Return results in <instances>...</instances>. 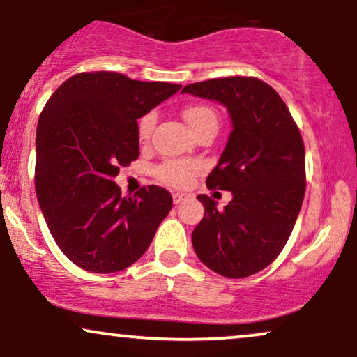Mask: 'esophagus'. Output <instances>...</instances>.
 Returning a JSON list of instances; mask_svg holds the SVG:
<instances>
[{"label":"esophagus","instance_id":"34e87169","mask_svg":"<svg viewBox=\"0 0 357 357\" xmlns=\"http://www.w3.org/2000/svg\"><path fill=\"white\" fill-rule=\"evenodd\" d=\"M186 198H188V195H184V192H174V195H173L174 204H179L181 202H184Z\"/></svg>","mask_w":357,"mask_h":357}]
</instances>
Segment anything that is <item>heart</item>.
Segmentation results:
<instances>
[{
	"instance_id": "obj_1",
	"label": "heart",
	"mask_w": 357,
	"mask_h": 357,
	"mask_svg": "<svg viewBox=\"0 0 357 357\" xmlns=\"http://www.w3.org/2000/svg\"><path fill=\"white\" fill-rule=\"evenodd\" d=\"M183 117L186 121V124L190 126V129L195 134H198L203 129H216L218 127V116L213 110L210 105L204 104H192L184 107ZM155 124V116L153 112L146 114L139 119L137 124V136L141 139V142L149 141L151 134H153ZM196 173H198V165L191 161H171L162 162L161 166L155 169V176L161 183L167 184V186L174 188H186L190 186L195 179Z\"/></svg>"
}]
</instances>
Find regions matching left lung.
<instances>
[{
    "mask_svg": "<svg viewBox=\"0 0 357 357\" xmlns=\"http://www.w3.org/2000/svg\"><path fill=\"white\" fill-rule=\"evenodd\" d=\"M183 93L223 104L233 130L210 190L231 191L223 210L198 195L204 216L192 231L196 255L213 272L243 278L268 267L284 250L305 195V149L280 96L255 77L196 82Z\"/></svg>",
    "mask_w": 357,
    "mask_h": 357,
    "instance_id": "obj_1",
    "label": "left lung"
}]
</instances>
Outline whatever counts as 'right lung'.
<instances>
[{"label":"right lung","mask_w":357,"mask_h":357,"mask_svg":"<svg viewBox=\"0 0 357 357\" xmlns=\"http://www.w3.org/2000/svg\"><path fill=\"white\" fill-rule=\"evenodd\" d=\"M179 89L117 72H82L40 114L36 196L55 243L80 268L112 273L132 265L173 208L165 188L151 184L124 198L114 178L139 158L137 119Z\"/></svg>","instance_id":"add662e5"}]
</instances>
